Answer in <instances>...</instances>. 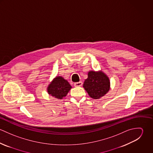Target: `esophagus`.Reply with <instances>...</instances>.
Segmentation results:
<instances>
[{
	"label": "esophagus",
	"instance_id": "esophagus-1",
	"mask_svg": "<svg viewBox=\"0 0 153 153\" xmlns=\"http://www.w3.org/2000/svg\"><path fill=\"white\" fill-rule=\"evenodd\" d=\"M82 81H79V82H75L74 83V86L76 87H81L82 86Z\"/></svg>",
	"mask_w": 153,
	"mask_h": 153
}]
</instances>
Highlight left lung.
<instances>
[{
    "label": "left lung",
    "instance_id": "8db88e82",
    "mask_svg": "<svg viewBox=\"0 0 153 153\" xmlns=\"http://www.w3.org/2000/svg\"><path fill=\"white\" fill-rule=\"evenodd\" d=\"M83 87L90 97L100 99L109 91L110 81L108 76L102 71H89Z\"/></svg>",
    "mask_w": 153,
    "mask_h": 153
}]
</instances>
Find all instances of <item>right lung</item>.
Masks as SVG:
<instances>
[{
    "instance_id": "right-lung-1",
    "label": "right lung",
    "mask_w": 153,
    "mask_h": 153,
    "mask_svg": "<svg viewBox=\"0 0 153 153\" xmlns=\"http://www.w3.org/2000/svg\"><path fill=\"white\" fill-rule=\"evenodd\" d=\"M72 88L68 81L61 76H56L50 82L46 88L49 95L55 98L62 100L66 96Z\"/></svg>"
}]
</instances>
